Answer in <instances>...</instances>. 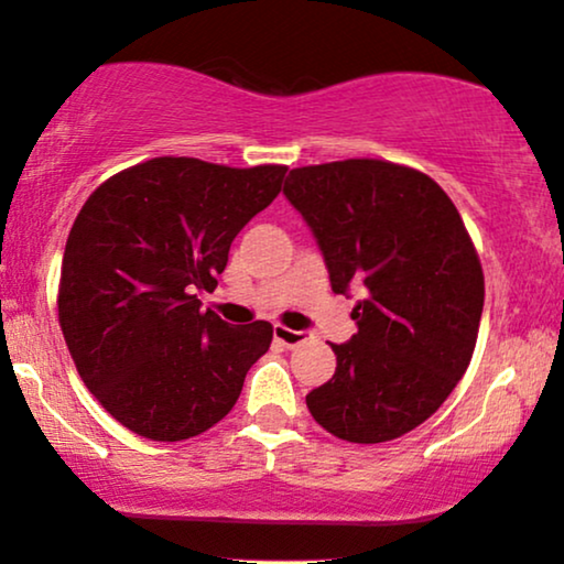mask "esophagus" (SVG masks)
<instances>
[{
    "label": "esophagus",
    "mask_w": 564,
    "mask_h": 564,
    "mask_svg": "<svg viewBox=\"0 0 564 564\" xmlns=\"http://www.w3.org/2000/svg\"><path fill=\"white\" fill-rule=\"evenodd\" d=\"M311 334L307 330H292L288 326H274V341H280L282 346H297L305 344Z\"/></svg>",
    "instance_id": "1"
}]
</instances>
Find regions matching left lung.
I'll return each mask as SVG.
<instances>
[{"mask_svg": "<svg viewBox=\"0 0 564 564\" xmlns=\"http://www.w3.org/2000/svg\"><path fill=\"white\" fill-rule=\"evenodd\" d=\"M282 195L303 215L330 290L361 300L357 334L330 344L336 372L305 395L328 434L380 444L421 426L473 359L485 280L446 192L377 159L292 169Z\"/></svg>", "mask_w": 564, "mask_h": 564, "instance_id": "8db88e82", "label": "left lung"}]
</instances>
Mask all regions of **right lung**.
Returning <instances> with one entry per match:
<instances>
[{
  "mask_svg": "<svg viewBox=\"0 0 564 564\" xmlns=\"http://www.w3.org/2000/svg\"><path fill=\"white\" fill-rule=\"evenodd\" d=\"M288 166L161 156L91 192L68 234L58 321L84 384L138 436L182 442L226 419L272 326L203 311L234 238Z\"/></svg>",
  "mask_w": 564,
  "mask_h": 564,
  "instance_id": "1",
  "label": "right lung"
}]
</instances>
